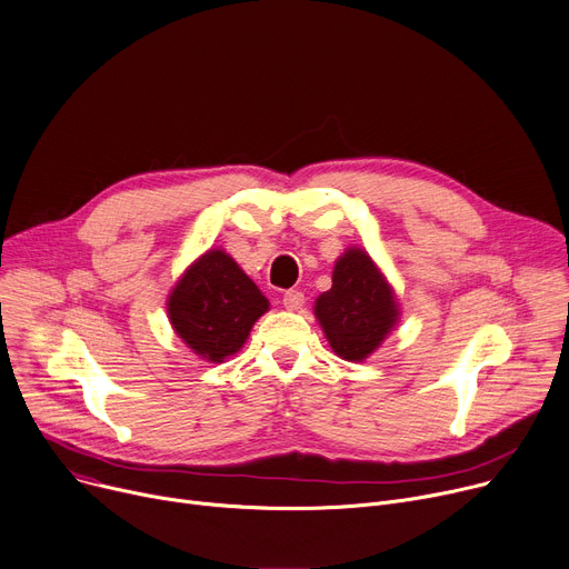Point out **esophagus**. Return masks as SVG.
<instances>
[{
    "label": "esophagus",
    "mask_w": 569,
    "mask_h": 569,
    "mask_svg": "<svg viewBox=\"0 0 569 569\" xmlns=\"http://www.w3.org/2000/svg\"><path fill=\"white\" fill-rule=\"evenodd\" d=\"M282 302L287 310H300L302 302H305V293L300 289H287L282 296Z\"/></svg>",
    "instance_id": "obj_1"
}]
</instances>
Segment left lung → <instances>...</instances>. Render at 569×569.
I'll use <instances>...</instances> for the list:
<instances>
[{
  "label": "left lung",
  "mask_w": 569,
  "mask_h": 569,
  "mask_svg": "<svg viewBox=\"0 0 569 569\" xmlns=\"http://www.w3.org/2000/svg\"><path fill=\"white\" fill-rule=\"evenodd\" d=\"M317 319L343 360H365L395 328V293L365 250L351 248L332 271V289L317 298Z\"/></svg>",
  "instance_id": "obj_1"
}]
</instances>
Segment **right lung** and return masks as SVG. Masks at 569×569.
Masks as SVG:
<instances>
[{"label": "right lung", "instance_id": "1", "mask_svg": "<svg viewBox=\"0 0 569 569\" xmlns=\"http://www.w3.org/2000/svg\"><path fill=\"white\" fill-rule=\"evenodd\" d=\"M269 300L223 250H209L168 298L170 323L198 356L223 362L237 353Z\"/></svg>", "mask_w": 569, "mask_h": 569}]
</instances>
